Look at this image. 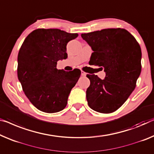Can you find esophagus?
I'll return each mask as SVG.
<instances>
[{
	"mask_svg": "<svg viewBox=\"0 0 154 154\" xmlns=\"http://www.w3.org/2000/svg\"><path fill=\"white\" fill-rule=\"evenodd\" d=\"M81 75H82V77H86V73L84 72V71H83V70H82V72H81Z\"/></svg>",
	"mask_w": 154,
	"mask_h": 154,
	"instance_id": "obj_1",
	"label": "esophagus"
}]
</instances>
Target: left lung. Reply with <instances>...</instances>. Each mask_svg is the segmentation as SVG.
Here are the masks:
<instances>
[{
    "mask_svg": "<svg viewBox=\"0 0 154 154\" xmlns=\"http://www.w3.org/2000/svg\"><path fill=\"white\" fill-rule=\"evenodd\" d=\"M93 52L89 64L104 68V79L87 75L88 106L102 113L118 110L136 88L141 72V48L134 36L122 28L104 29L82 34Z\"/></svg>",
    "mask_w": 154,
    "mask_h": 154,
    "instance_id": "obj_1",
    "label": "left lung"
}]
</instances>
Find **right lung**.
<instances>
[{"label":"right lung","mask_w":154,"mask_h":154,"mask_svg":"<svg viewBox=\"0 0 154 154\" xmlns=\"http://www.w3.org/2000/svg\"><path fill=\"white\" fill-rule=\"evenodd\" d=\"M77 36V33L59 29H37L27 36L20 48L18 80L27 97L41 111L57 113L67 105L81 70H58L57 63L67 59V43Z\"/></svg>","instance_id":"1"}]
</instances>
